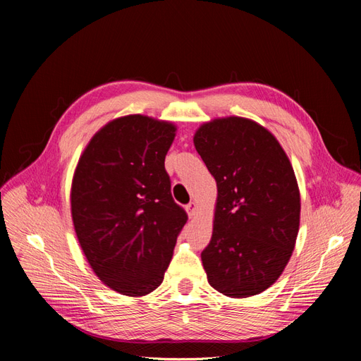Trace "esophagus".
Segmentation results:
<instances>
[{
	"mask_svg": "<svg viewBox=\"0 0 361 361\" xmlns=\"http://www.w3.org/2000/svg\"><path fill=\"white\" fill-rule=\"evenodd\" d=\"M185 207H187V212H188L190 218H192L195 215V212H197V203L195 202H190Z\"/></svg>",
	"mask_w": 361,
	"mask_h": 361,
	"instance_id": "34e87169",
	"label": "esophagus"
}]
</instances>
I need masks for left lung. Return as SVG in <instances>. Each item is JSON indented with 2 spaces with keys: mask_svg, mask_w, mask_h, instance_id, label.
Wrapping results in <instances>:
<instances>
[{
  "mask_svg": "<svg viewBox=\"0 0 361 361\" xmlns=\"http://www.w3.org/2000/svg\"><path fill=\"white\" fill-rule=\"evenodd\" d=\"M194 146L216 182L209 285L232 298L268 289L288 265L300 228V190L277 138L250 118L203 123Z\"/></svg>",
  "mask_w": 361,
  "mask_h": 361,
  "instance_id": "left-lung-1",
  "label": "left lung"
}]
</instances>
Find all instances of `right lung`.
<instances>
[{
  "mask_svg": "<svg viewBox=\"0 0 361 361\" xmlns=\"http://www.w3.org/2000/svg\"><path fill=\"white\" fill-rule=\"evenodd\" d=\"M176 126L118 117L97 130L76 166L71 209L76 238L104 285L143 297L164 280L188 220L164 167Z\"/></svg>",
  "mask_w": 361,
  "mask_h": 361,
  "instance_id": "right-lung-1",
  "label": "right lung"
}]
</instances>
